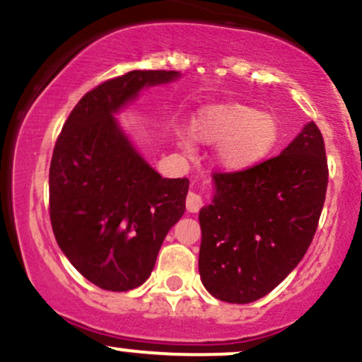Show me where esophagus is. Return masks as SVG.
I'll list each match as a JSON object with an SVG mask.
<instances>
[{
	"label": "esophagus",
	"instance_id": "1",
	"mask_svg": "<svg viewBox=\"0 0 362 362\" xmlns=\"http://www.w3.org/2000/svg\"><path fill=\"white\" fill-rule=\"evenodd\" d=\"M185 208L189 213H197L202 208V197L196 192H189L187 199H185Z\"/></svg>",
	"mask_w": 362,
	"mask_h": 362
}]
</instances>
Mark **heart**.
I'll return each mask as SVG.
<instances>
[{
  "label": "heart",
  "mask_w": 362,
  "mask_h": 362,
  "mask_svg": "<svg viewBox=\"0 0 362 362\" xmlns=\"http://www.w3.org/2000/svg\"><path fill=\"white\" fill-rule=\"evenodd\" d=\"M196 136L209 144H223L221 165L244 170L272 153L278 142L276 122L263 111L245 105H228L208 110L197 118Z\"/></svg>",
  "instance_id": "b5f03b06"
}]
</instances>
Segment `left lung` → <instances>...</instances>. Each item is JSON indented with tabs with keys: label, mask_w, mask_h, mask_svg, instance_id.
Listing matches in <instances>:
<instances>
[{
	"label": "left lung",
	"mask_w": 362,
	"mask_h": 362,
	"mask_svg": "<svg viewBox=\"0 0 362 362\" xmlns=\"http://www.w3.org/2000/svg\"><path fill=\"white\" fill-rule=\"evenodd\" d=\"M213 178L216 196L199 213L201 280L216 299L252 303L311 245L328 185L323 136L311 122L278 156Z\"/></svg>",
	"instance_id": "left-lung-1"
}]
</instances>
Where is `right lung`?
<instances>
[{
  "instance_id": "add662e5",
  "label": "right lung",
  "mask_w": 362,
  "mask_h": 362,
  "mask_svg": "<svg viewBox=\"0 0 362 362\" xmlns=\"http://www.w3.org/2000/svg\"><path fill=\"white\" fill-rule=\"evenodd\" d=\"M177 77L173 70H134L103 82L75 105L54 144V239L75 269L103 291L144 284L166 233L185 211L187 178L154 172L113 118L142 87Z\"/></svg>"
}]
</instances>
